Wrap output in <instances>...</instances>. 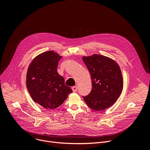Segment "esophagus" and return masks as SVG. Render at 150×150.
<instances>
[{
	"instance_id": "esophagus-1",
	"label": "esophagus",
	"mask_w": 150,
	"mask_h": 150,
	"mask_svg": "<svg viewBox=\"0 0 150 150\" xmlns=\"http://www.w3.org/2000/svg\"><path fill=\"white\" fill-rule=\"evenodd\" d=\"M72 90L73 92H76L78 90V87L76 86H74L72 87Z\"/></svg>"
}]
</instances>
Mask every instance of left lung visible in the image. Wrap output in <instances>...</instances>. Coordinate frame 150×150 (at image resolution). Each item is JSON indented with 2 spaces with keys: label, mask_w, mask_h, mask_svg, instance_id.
I'll return each mask as SVG.
<instances>
[{
  "label": "left lung",
  "mask_w": 150,
  "mask_h": 150,
  "mask_svg": "<svg viewBox=\"0 0 150 150\" xmlns=\"http://www.w3.org/2000/svg\"><path fill=\"white\" fill-rule=\"evenodd\" d=\"M82 60L91 77L92 90L83 97L89 108L96 111L112 106L123 89V77L120 67L113 59L100 54L83 56Z\"/></svg>",
  "instance_id": "left-lung-1"
}]
</instances>
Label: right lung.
Here are the masks:
<instances>
[{
	"mask_svg": "<svg viewBox=\"0 0 150 150\" xmlns=\"http://www.w3.org/2000/svg\"><path fill=\"white\" fill-rule=\"evenodd\" d=\"M60 56L53 51L42 53L30 63L26 84L33 100L47 109H56L72 93L57 71Z\"/></svg>",
	"mask_w": 150,
	"mask_h": 150,
	"instance_id": "obj_1",
	"label": "right lung"
}]
</instances>
